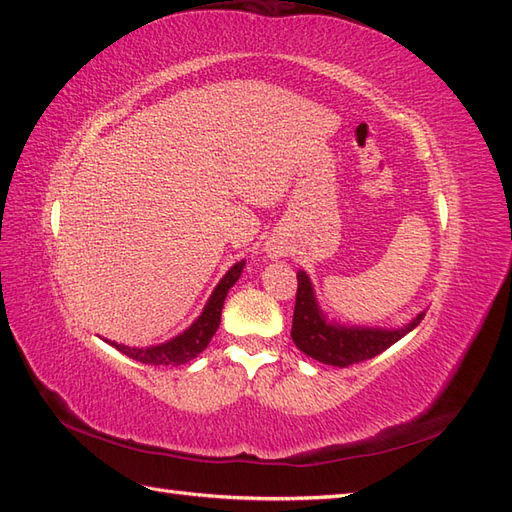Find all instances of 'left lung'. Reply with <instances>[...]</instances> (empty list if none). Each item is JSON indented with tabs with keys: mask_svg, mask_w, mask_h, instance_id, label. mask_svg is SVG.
<instances>
[{
	"mask_svg": "<svg viewBox=\"0 0 512 512\" xmlns=\"http://www.w3.org/2000/svg\"><path fill=\"white\" fill-rule=\"evenodd\" d=\"M296 279H299V290H296L292 318V340L307 358L329 366L344 368L375 358V355L410 334L425 316V312H421L408 325L397 329L340 325L336 320H329L325 312L320 310L314 285L310 277H307V272L299 270Z\"/></svg>",
	"mask_w": 512,
	"mask_h": 512,
	"instance_id": "obj_1",
	"label": "left lung"
}]
</instances>
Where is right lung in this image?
I'll return each instance as SVG.
<instances>
[{
	"instance_id": "right-lung-1",
	"label": "right lung",
	"mask_w": 512,
	"mask_h": 512,
	"mask_svg": "<svg viewBox=\"0 0 512 512\" xmlns=\"http://www.w3.org/2000/svg\"><path fill=\"white\" fill-rule=\"evenodd\" d=\"M246 266V261H237L229 268L227 275L220 279V283L213 288L207 305L202 307L200 316L194 320L181 334L174 336L172 340H165L161 344H154V347H126V344H117L111 340V347H115L120 353L128 355L141 364H150V366H181L192 362L194 358L207 349V344L211 342L213 334L218 331L220 325V316H222V305L224 299H227L229 290L235 285V281L240 279L242 270Z\"/></svg>"
}]
</instances>
